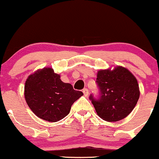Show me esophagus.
<instances>
[{"label":"esophagus","instance_id":"1","mask_svg":"<svg viewBox=\"0 0 159 159\" xmlns=\"http://www.w3.org/2000/svg\"><path fill=\"white\" fill-rule=\"evenodd\" d=\"M83 93H84V95L85 96V97H88V93H89V91L88 90L87 88H84L83 90Z\"/></svg>","mask_w":159,"mask_h":159}]
</instances>
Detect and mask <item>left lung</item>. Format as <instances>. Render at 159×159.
<instances>
[{"mask_svg": "<svg viewBox=\"0 0 159 159\" xmlns=\"http://www.w3.org/2000/svg\"><path fill=\"white\" fill-rule=\"evenodd\" d=\"M97 83L100 90V99H90L97 115L109 122L118 121L133 111L139 97L137 78L126 68L117 66L97 72Z\"/></svg>", "mask_w": 159, "mask_h": 159, "instance_id": "8db88e82", "label": "left lung"}]
</instances>
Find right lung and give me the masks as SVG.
Wrapping results in <instances>:
<instances>
[{"label":"right lung","mask_w":159,"mask_h":159,"mask_svg":"<svg viewBox=\"0 0 159 159\" xmlns=\"http://www.w3.org/2000/svg\"><path fill=\"white\" fill-rule=\"evenodd\" d=\"M24 95L28 106L38 118L49 122L60 121L83 93L71 84L61 81L53 69L45 67L30 75L25 83Z\"/></svg>","instance_id":"obj_1"}]
</instances>
